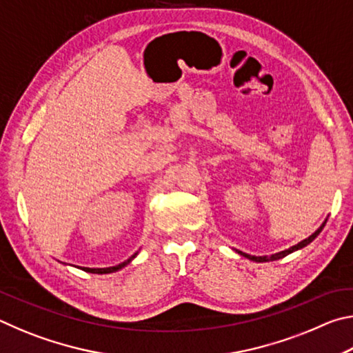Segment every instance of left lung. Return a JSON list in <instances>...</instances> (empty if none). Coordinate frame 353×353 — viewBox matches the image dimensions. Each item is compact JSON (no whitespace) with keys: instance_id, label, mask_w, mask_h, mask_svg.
<instances>
[{"instance_id":"1","label":"left lung","mask_w":353,"mask_h":353,"mask_svg":"<svg viewBox=\"0 0 353 353\" xmlns=\"http://www.w3.org/2000/svg\"><path fill=\"white\" fill-rule=\"evenodd\" d=\"M325 223H327V219H325ZM325 223L322 224L318 230L314 232V234H312L310 235L308 238H305V240H302L301 243H297L296 246H292V248H290V249H286V250H282V252H277V254H272V255H265V256H255V255H249V254H244V252H241V250H238V254L240 255H243V256H246V259H249V260H252V261H259V263H263V261H274V260H279V259H283V256H286L288 254H291V252H294V250H299V249H302V248H305L307 244H310L312 243L316 236H318L319 234H321V230L324 229V225H325Z\"/></svg>"}]
</instances>
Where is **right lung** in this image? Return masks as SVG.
I'll return each mask as SVG.
<instances>
[{"label": "right lung", "instance_id": "obj_1", "mask_svg": "<svg viewBox=\"0 0 353 353\" xmlns=\"http://www.w3.org/2000/svg\"><path fill=\"white\" fill-rule=\"evenodd\" d=\"M137 256V252L130 256V259H128L126 261L119 263V265L117 266H110V268H82V271H87V272H92V274H110V272H117L118 270H121V268H124L126 265H129L130 261H132Z\"/></svg>", "mask_w": 353, "mask_h": 353}]
</instances>
